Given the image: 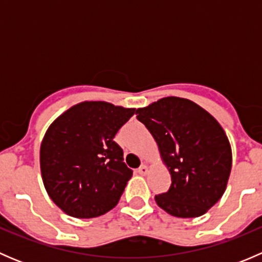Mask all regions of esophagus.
Listing matches in <instances>:
<instances>
[{
  "label": "esophagus",
  "instance_id": "34e87169",
  "mask_svg": "<svg viewBox=\"0 0 262 262\" xmlns=\"http://www.w3.org/2000/svg\"><path fill=\"white\" fill-rule=\"evenodd\" d=\"M137 172L139 173V175H146V173L148 172V167L146 165H142L141 167L138 168V170H137Z\"/></svg>",
  "mask_w": 262,
  "mask_h": 262
}]
</instances>
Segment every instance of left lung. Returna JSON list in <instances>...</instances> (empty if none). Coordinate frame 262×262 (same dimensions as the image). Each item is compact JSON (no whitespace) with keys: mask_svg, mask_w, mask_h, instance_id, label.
<instances>
[{"mask_svg":"<svg viewBox=\"0 0 262 262\" xmlns=\"http://www.w3.org/2000/svg\"><path fill=\"white\" fill-rule=\"evenodd\" d=\"M160 149L171 175L158 207L179 218L207 213L222 198L232 168V150L221 124L203 107L181 97H165L136 112Z\"/></svg>","mask_w":262,"mask_h":262,"instance_id":"left-lung-1","label":"left lung"}]
</instances>
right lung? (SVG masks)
I'll return each instance as SVG.
<instances>
[{
	"label": "right lung",
	"instance_id": "obj_1",
	"mask_svg": "<svg viewBox=\"0 0 262 262\" xmlns=\"http://www.w3.org/2000/svg\"><path fill=\"white\" fill-rule=\"evenodd\" d=\"M136 109L84 101L58 116L40 146V170L50 199L75 218H95L118 204L133 171L114 142Z\"/></svg>",
	"mask_w": 262,
	"mask_h": 262
}]
</instances>
